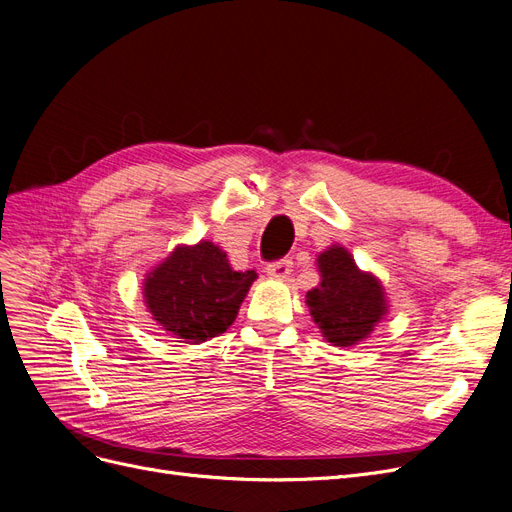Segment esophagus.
I'll use <instances>...</instances> for the list:
<instances>
[{
	"label": "esophagus",
	"instance_id": "34e87169",
	"mask_svg": "<svg viewBox=\"0 0 512 512\" xmlns=\"http://www.w3.org/2000/svg\"><path fill=\"white\" fill-rule=\"evenodd\" d=\"M267 273L271 277H288L292 273V260L290 258H281L273 260L267 264Z\"/></svg>",
	"mask_w": 512,
	"mask_h": 512
}]
</instances>
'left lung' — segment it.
I'll use <instances>...</instances> for the list:
<instances>
[{"label": "left lung", "instance_id": "8db88e82", "mask_svg": "<svg viewBox=\"0 0 512 512\" xmlns=\"http://www.w3.org/2000/svg\"><path fill=\"white\" fill-rule=\"evenodd\" d=\"M321 285L306 294V304L327 342L351 346L374 330L386 313L382 285L361 273L351 254L332 245L319 256Z\"/></svg>", "mask_w": 512, "mask_h": 512}]
</instances>
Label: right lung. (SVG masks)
<instances>
[{
    "instance_id": "1",
    "label": "right lung",
    "mask_w": 512,
    "mask_h": 512,
    "mask_svg": "<svg viewBox=\"0 0 512 512\" xmlns=\"http://www.w3.org/2000/svg\"><path fill=\"white\" fill-rule=\"evenodd\" d=\"M254 271L237 273L210 241L176 248L149 273L145 300L153 319L187 342H206L233 325Z\"/></svg>"
}]
</instances>
